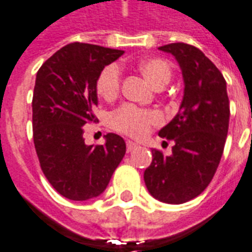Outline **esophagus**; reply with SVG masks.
<instances>
[{"mask_svg": "<svg viewBox=\"0 0 252 252\" xmlns=\"http://www.w3.org/2000/svg\"><path fill=\"white\" fill-rule=\"evenodd\" d=\"M137 148H138V145L134 144L133 141H127V142H126V149H127V152H133V150H135Z\"/></svg>", "mask_w": 252, "mask_h": 252, "instance_id": "obj_1", "label": "esophagus"}]
</instances>
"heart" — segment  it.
Returning a JSON list of instances; mask_svg holds the SVG:
<instances>
[{
	"label": "heart",
	"instance_id": "obj_1",
	"mask_svg": "<svg viewBox=\"0 0 252 252\" xmlns=\"http://www.w3.org/2000/svg\"><path fill=\"white\" fill-rule=\"evenodd\" d=\"M139 72L156 88H162L172 78V68L161 58H145L137 64ZM96 93L104 100H113L121 90V71L110 64L100 71L96 79ZM161 115L154 110H144L133 104H124L111 114V126L117 131L133 138H144L153 126L161 124Z\"/></svg>",
	"mask_w": 252,
	"mask_h": 252
}]
</instances>
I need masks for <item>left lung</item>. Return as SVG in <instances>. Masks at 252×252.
<instances>
[{"instance_id": "left-lung-1", "label": "left lung", "mask_w": 252, "mask_h": 252, "mask_svg": "<svg viewBox=\"0 0 252 252\" xmlns=\"http://www.w3.org/2000/svg\"><path fill=\"white\" fill-rule=\"evenodd\" d=\"M172 53L184 78V98L177 115L159 130L161 138L174 141L164 157L153 149L144 180L154 199L183 204L197 197L214 179L228 133L229 100L218 67L199 48L184 43L159 47Z\"/></svg>"}]
</instances>
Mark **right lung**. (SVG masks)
<instances>
[{"instance_id": "obj_1", "label": "right lung", "mask_w": 252, "mask_h": 252, "mask_svg": "<svg viewBox=\"0 0 252 252\" xmlns=\"http://www.w3.org/2000/svg\"><path fill=\"white\" fill-rule=\"evenodd\" d=\"M124 51L84 43L68 44L40 67L32 99L33 142L40 166L59 193L75 201L96 197L126 153L118 134L106 144L86 145L83 126L96 122V79Z\"/></svg>"}]
</instances>
